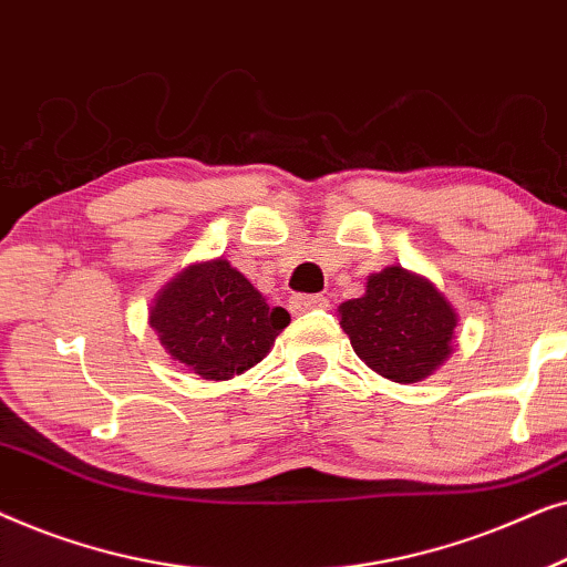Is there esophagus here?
Here are the masks:
<instances>
[{
    "mask_svg": "<svg viewBox=\"0 0 567 567\" xmlns=\"http://www.w3.org/2000/svg\"><path fill=\"white\" fill-rule=\"evenodd\" d=\"M289 307L291 312H309V309H328L330 301L322 293H293Z\"/></svg>",
    "mask_w": 567,
    "mask_h": 567,
    "instance_id": "34e87169",
    "label": "esophagus"
}]
</instances>
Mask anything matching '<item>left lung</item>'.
Segmentation results:
<instances>
[{"label": "left lung", "instance_id": "8db88e82", "mask_svg": "<svg viewBox=\"0 0 567 567\" xmlns=\"http://www.w3.org/2000/svg\"><path fill=\"white\" fill-rule=\"evenodd\" d=\"M353 351L379 377L413 384L454 351L460 315L429 278L390 266L367 278V291L338 307Z\"/></svg>", "mask_w": 567, "mask_h": 567}]
</instances>
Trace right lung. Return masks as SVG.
I'll use <instances>...</instances> for the list:
<instances>
[{
	"instance_id": "1",
	"label": "right lung",
	"mask_w": 567,
	"mask_h": 567,
	"mask_svg": "<svg viewBox=\"0 0 567 567\" xmlns=\"http://www.w3.org/2000/svg\"><path fill=\"white\" fill-rule=\"evenodd\" d=\"M289 322L224 258L183 268L150 307V328L173 361L214 382L260 363Z\"/></svg>"
}]
</instances>
